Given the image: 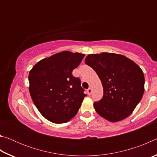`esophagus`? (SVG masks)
I'll return each mask as SVG.
<instances>
[{
  "label": "esophagus",
  "mask_w": 157,
  "mask_h": 157,
  "mask_svg": "<svg viewBox=\"0 0 157 157\" xmlns=\"http://www.w3.org/2000/svg\"><path fill=\"white\" fill-rule=\"evenodd\" d=\"M92 93V89L91 88H89L88 89H87V94H88L89 95H91Z\"/></svg>",
  "instance_id": "obj_1"
}]
</instances>
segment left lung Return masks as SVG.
Here are the masks:
<instances>
[{"mask_svg":"<svg viewBox=\"0 0 157 157\" xmlns=\"http://www.w3.org/2000/svg\"><path fill=\"white\" fill-rule=\"evenodd\" d=\"M85 63L96 72L103 86L102 99L94 103L96 112L110 122L128 117L144 93V75L139 66L123 55L108 52L89 55Z\"/></svg>","mask_w":157,"mask_h":157,"instance_id":"1","label":"left lung"}]
</instances>
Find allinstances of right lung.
Instances as JSON below:
<instances>
[{"label": "right lung", "mask_w": 157, "mask_h": 157, "mask_svg": "<svg viewBox=\"0 0 157 157\" xmlns=\"http://www.w3.org/2000/svg\"><path fill=\"white\" fill-rule=\"evenodd\" d=\"M84 56L63 51L41 60L30 71L32 99L41 115L52 123H66L73 118L86 96L80 79L72 74Z\"/></svg>", "instance_id": "right-lung-1"}]
</instances>
